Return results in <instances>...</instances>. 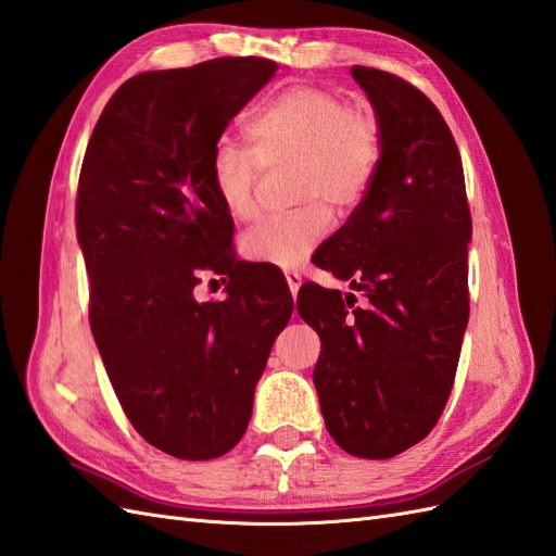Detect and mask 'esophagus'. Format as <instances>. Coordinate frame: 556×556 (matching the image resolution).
Returning a JSON list of instances; mask_svg holds the SVG:
<instances>
[{
	"label": "esophagus",
	"mask_w": 556,
	"mask_h": 556,
	"mask_svg": "<svg viewBox=\"0 0 556 556\" xmlns=\"http://www.w3.org/2000/svg\"><path fill=\"white\" fill-rule=\"evenodd\" d=\"M286 280H288V288H290L292 296L300 292V286H302V274H300V270H286Z\"/></svg>",
	"instance_id": "esophagus-1"
}]
</instances>
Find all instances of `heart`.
<instances>
[{
    "label": "heart",
    "instance_id": "obj_1",
    "mask_svg": "<svg viewBox=\"0 0 556 556\" xmlns=\"http://www.w3.org/2000/svg\"><path fill=\"white\" fill-rule=\"evenodd\" d=\"M250 148L219 141L210 155L214 198L236 222L256 212L262 169L294 162V200L288 214L266 216L240 238L250 262L292 268L328 238L334 212L368 195L382 162L380 119L325 87L294 85L268 99L245 125Z\"/></svg>",
    "mask_w": 556,
    "mask_h": 556
}]
</instances>
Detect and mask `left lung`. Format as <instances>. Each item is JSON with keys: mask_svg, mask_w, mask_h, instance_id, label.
Returning <instances> with one entry per match:
<instances>
[{"mask_svg": "<svg viewBox=\"0 0 556 556\" xmlns=\"http://www.w3.org/2000/svg\"><path fill=\"white\" fill-rule=\"evenodd\" d=\"M351 75L380 119L382 162L316 266L365 302L311 282L296 311L320 337L314 384L330 437L349 455L387 459L422 441L448 403L469 320L471 214L439 108L399 75Z\"/></svg>", "mask_w": 556, "mask_h": 556, "instance_id": "8db88e82", "label": "left lung"}]
</instances>
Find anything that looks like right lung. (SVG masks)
<instances>
[{
	"label": "right lung",
	"instance_id": "right-lung-1",
	"mask_svg": "<svg viewBox=\"0 0 556 556\" xmlns=\"http://www.w3.org/2000/svg\"><path fill=\"white\" fill-rule=\"evenodd\" d=\"M278 65L224 56L134 75L93 127L75 224L89 274V325L131 427L179 459L242 439L254 387L292 294L274 268L238 262L233 222L210 186V155ZM224 303L194 302L202 273Z\"/></svg>",
	"mask_w": 556,
	"mask_h": 556
}]
</instances>
